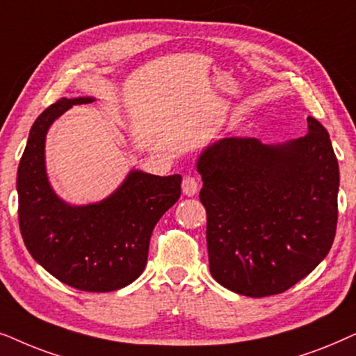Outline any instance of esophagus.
Here are the masks:
<instances>
[{
  "instance_id": "obj_1",
  "label": "esophagus",
  "mask_w": 356,
  "mask_h": 356,
  "mask_svg": "<svg viewBox=\"0 0 356 356\" xmlns=\"http://www.w3.org/2000/svg\"><path fill=\"white\" fill-rule=\"evenodd\" d=\"M197 191H198L197 177H193V175H187V177H184V181H182V192L186 193V195L192 197V195H195Z\"/></svg>"
}]
</instances>
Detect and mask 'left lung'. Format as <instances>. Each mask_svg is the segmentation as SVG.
Wrapping results in <instances>:
<instances>
[{
  "mask_svg": "<svg viewBox=\"0 0 356 356\" xmlns=\"http://www.w3.org/2000/svg\"><path fill=\"white\" fill-rule=\"evenodd\" d=\"M197 170L207 210L213 278L250 298L278 295L309 275L337 229L339 163L329 134L307 117V134L283 145L222 138Z\"/></svg>",
  "mask_w": 356,
  "mask_h": 356,
  "instance_id": "obj_1",
  "label": "left lung"
}]
</instances>
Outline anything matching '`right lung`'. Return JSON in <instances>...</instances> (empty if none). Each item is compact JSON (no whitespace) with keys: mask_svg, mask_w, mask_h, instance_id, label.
<instances>
[{"mask_svg":"<svg viewBox=\"0 0 356 356\" xmlns=\"http://www.w3.org/2000/svg\"><path fill=\"white\" fill-rule=\"evenodd\" d=\"M92 97L51 104L37 117L17 169L19 227L35 262L76 290H120L146 267L149 239L159 218L181 197L179 174L159 177L130 170L106 200L71 207L50 187L45 136L55 118Z\"/></svg>","mask_w":356,"mask_h":356,"instance_id":"obj_1","label":"right lung"}]
</instances>
